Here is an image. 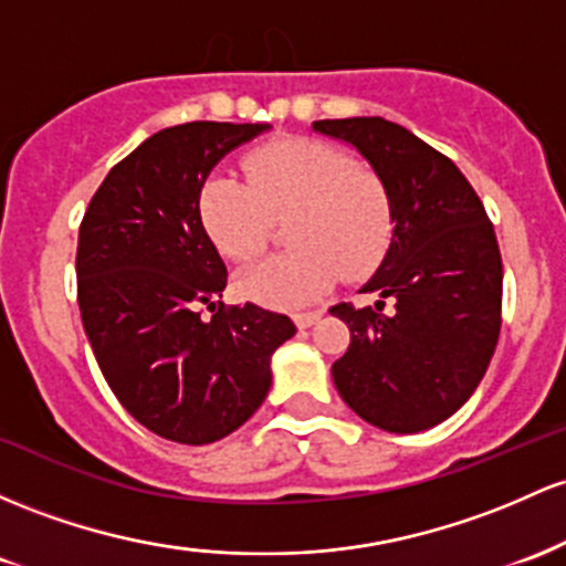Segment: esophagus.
Segmentation results:
<instances>
[{"mask_svg":"<svg viewBox=\"0 0 566 566\" xmlns=\"http://www.w3.org/2000/svg\"><path fill=\"white\" fill-rule=\"evenodd\" d=\"M321 317H323V310H310V313L294 315V321H296V326H300V328H310L313 323L321 321Z\"/></svg>","mask_w":566,"mask_h":566,"instance_id":"34e87169","label":"esophagus"}]
</instances>
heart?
<instances>
[{
	"mask_svg": "<svg viewBox=\"0 0 566 566\" xmlns=\"http://www.w3.org/2000/svg\"><path fill=\"white\" fill-rule=\"evenodd\" d=\"M245 179L211 176L200 221L230 262L262 256L275 219H289L291 251L245 270L238 291L270 307L310 304L345 275L360 281L390 251L396 211L387 184L332 144L291 138L251 151Z\"/></svg>",
	"mask_w": 566,
	"mask_h": 566,
	"instance_id": "heart-1",
	"label": "heart"
}]
</instances>
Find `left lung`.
<instances>
[{
  "instance_id": "1",
  "label": "left lung",
  "mask_w": 566,
  "mask_h": 566,
  "mask_svg": "<svg viewBox=\"0 0 566 566\" xmlns=\"http://www.w3.org/2000/svg\"><path fill=\"white\" fill-rule=\"evenodd\" d=\"M353 144L390 189L396 232L374 307L332 313L350 347L332 366L339 396L387 433H420L452 417L484 377L503 323V259L475 189L447 155L382 117L317 119ZM391 310L382 314L384 302Z\"/></svg>"
}]
</instances>
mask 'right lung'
Here are the masks:
<instances>
[{"label":"right lung","instance_id":"obj_1","mask_svg":"<svg viewBox=\"0 0 566 566\" xmlns=\"http://www.w3.org/2000/svg\"><path fill=\"white\" fill-rule=\"evenodd\" d=\"M270 125L184 123L109 170L77 243V302L117 401L151 433L202 447L238 430L272 385L289 315L219 302L227 266L200 221V189L227 151ZM202 306L214 315L200 318Z\"/></svg>","mask_w":566,"mask_h":566}]
</instances>
